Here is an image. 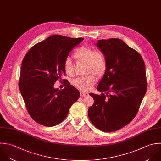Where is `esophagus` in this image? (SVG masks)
Listing matches in <instances>:
<instances>
[{"label":"esophagus","instance_id":"esophagus-1","mask_svg":"<svg viewBox=\"0 0 161 161\" xmlns=\"http://www.w3.org/2000/svg\"><path fill=\"white\" fill-rule=\"evenodd\" d=\"M88 95V93H86V92H80V96L83 97H85V96H87Z\"/></svg>","mask_w":161,"mask_h":161}]
</instances>
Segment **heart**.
Listing matches in <instances>:
<instances>
[{
  "label": "heart",
  "mask_w": 161,
  "mask_h": 161,
  "mask_svg": "<svg viewBox=\"0 0 161 161\" xmlns=\"http://www.w3.org/2000/svg\"><path fill=\"white\" fill-rule=\"evenodd\" d=\"M73 57L79 61L87 64V73L100 76L106 69L107 63L104 55L100 51H95L92 47L82 46L78 48L73 53ZM64 69L66 74L69 76L75 75L72 63L67 58L64 63ZM96 81L93 74L85 76L78 77L73 81V85L83 91H88Z\"/></svg>",
  "instance_id": "heart-1"
}]
</instances>
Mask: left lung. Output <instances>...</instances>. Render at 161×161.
I'll return each instance as SVG.
<instances>
[{"label": "left lung", "mask_w": 161, "mask_h": 161, "mask_svg": "<svg viewBox=\"0 0 161 161\" xmlns=\"http://www.w3.org/2000/svg\"><path fill=\"white\" fill-rule=\"evenodd\" d=\"M107 66L88 109L90 121L103 132H114L129 124L136 115L147 91L144 61L141 54L117 38L98 40L96 44Z\"/></svg>", "instance_id": "obj_1"}]
</instances>
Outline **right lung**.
I'll return each instance as SVG.
<instances>
[{"instance_id":"obj_1","label":"right lung","mask_w":161,"mask_h":161,"mask_svg":"<svg viewBox=\"0 0 161 161\" xmlns=\"http://www.w3.org/2000/svg\"><path fill=\"white\" fill-rule=\"evenodd\" d=\"M83 39L53 35L35 44L24 56L19 86L28 113L37 123L58 125L79 98V91L66 80H63L65 87L62 90L54 85L59 79L62 81L64 61Z\"/></svg>"}]
</instances>
